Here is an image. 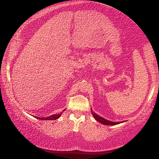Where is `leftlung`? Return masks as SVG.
<instances>
[{
    "label": "left lung",
    "instance_id": "left-lung-1",
    "mask_svg": "<svg viewBox=\"0 0 159 159\" xmlns=\"http://www.w3.org/2000/svg\"><path fill=\"white\" fill-rule=\"evenodd\" d=\"M91 112L92 113V115L93 116V117L98 121L99 122V123L102 124L103 125H117V124H119L120 123H123V122L124 121H119V122H114V121H109V120H107L106 119L103 118V117H101L99 116H98L97 114V113H95V112H93L92 109H91Z\"/></svg>",
    "mask_w": 159,
    "mask_h": 159
}]
</instances>
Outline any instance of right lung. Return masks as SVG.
Segmentation results:
<instances>
[{
  "mask_svg": "<svg viewBox=\"0 0 159 159\" xmlns=\"http://www.w3.org/2000/svg\"><path fill=\"white\" fill-rule=\"evenodd\" d=\"M65 110H66V109H64V110L62 111V112H64ZM62 112H61L60 113H58V114L52 115V116H50L46 117H35V118H37V119H38V120H57V119L59 118V117H60V116L62 115Z\"/></svg>",
  "mask_w": 159,
  "mask_h": 159,
  "instance_id": "obj_1",
  "label": "right lung"
}]
</instances>
